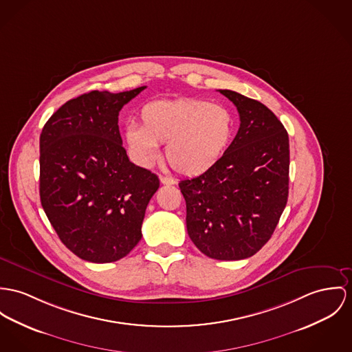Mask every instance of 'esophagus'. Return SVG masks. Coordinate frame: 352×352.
<instances>
[{"mask_svg": "<svg viewBox=\"0 0 352 352\" xmlns=\"http://www.w3.org/2000/svg\"><path fill=\"white\" fill-rule=\"evenodd\" d=\"M160 181H161V184H162V185H174V184H175V181H174L173 178H170V177H164V175H161V177H160Z\"/></svg>", "mask_w": 352, "mask_h": 352, "instance_id": "obj_1", "label": "esophagus"}]
</instances>
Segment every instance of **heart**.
<instances>
[{
    "label": "heart",
    "instance_id": "heart-1",
    "mask_svg": "<svg viewBox=\"0 0 352 352\" xmlns=\"http://www.w3.org/2000/svg\"><path fill=\"white\" fill-rule=\"evenodd\" d=\"M233 115L222 104L201 99L157 100L140 111V127H126V142L136 163L150 166L166 143L164 155L179 174L194 177L216 164L233 135Z\"/></svg>",
    "mask_w": 352,
    "mask_h": 352
}]
</instances>
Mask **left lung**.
Instances as JSON below:
<instances>
[{"label": "left lung", "instance_id": "obj_1", "mask_svg": "<svg viewBox=\"0 0 352 352\" xmlns=\"http://www.w3.org/2000/svg\"><path fill=\"white\" fill-rule=\"evenodd\" d=\"M237 107L240 129L221 160L204 174L184 179L186 226L194 245L216 260L257 253L283 214L289 185V139L263 103L219 89Z\"/></svg>", "mask_w": 352, "mask_h": 352}]
</instances>
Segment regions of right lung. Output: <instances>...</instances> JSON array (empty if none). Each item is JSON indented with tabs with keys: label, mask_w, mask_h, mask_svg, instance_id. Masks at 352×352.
<instances>
[{
	"label": "right lung",
	"mask_w": 352,
	"mask_h": 352,
	"mask_svg": "<svg viewBox=\"0 0 352 352\" xmlns=\"http://www.w3.org/2000/svg\"><path fill=\"white\" fill-rule=\"evenodd\" d=\"M144 88L82 94L40 135L43 209L61 243L89 263L118 261L135 248L160 188L155 174L130 162L118 126L119 111Z\"/></svg>",
	"instance_id": "right-lung-1"
}]
</instances>
